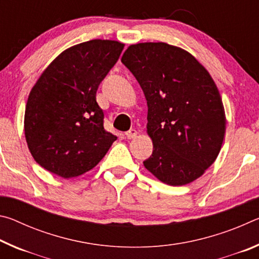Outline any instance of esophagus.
<instances>
[{
  "mask_svg": "<svg viewBox=\"0 0 259 259\" xmlns=\"http://www.w3.org/2000/svg\"><path fill=\"white\" fill-rule=\"evenodd\" d=\"M137 130L136 129H130L129 131H126L125 133V137L128 138V139H134V138H136L137 137Z\"/></svg>",
  "mask_w": 259,
  "mask_h": 259,
  "instance_id": "34e87169",
  "label": "esophagus"
}]
</instances>
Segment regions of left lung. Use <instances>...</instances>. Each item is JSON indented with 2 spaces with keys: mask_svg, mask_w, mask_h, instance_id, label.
<instances>
[{
  "mask_svg": "<svg viewBox=\"0 0 259 259\" xmlns=\"http://www.w3.org/2000/svg\"><path fill=\"white\" fill-rule=\"evenodd\" d=\"M121 61L147 100L153 153L145 168L171 186L202 176L217 159L226 129L224 105L209 72L190 52L164 42L131 45Z\"/></svg>",
  "mask_w": 259,
  "mask_h": 259,
  "instance_id": "8db88e82",
  "label": "left lung"
}]
</instances>
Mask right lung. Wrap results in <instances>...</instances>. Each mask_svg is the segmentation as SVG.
I'll list each match as a JSON object with an SVG mask.
<instances>
[{
    "instance_id": "right-lung-1",
    "label": "right lung",
    "mask_w": 259,
    "mask_h": 259,
    "mask_svg": "<svg viewBox=\"0 0 259 259\" xmlns=\"http://www.w3.org/2000/svg\"><path fill=\"white\" fill-rule=\"evenodd\" d=\"M124 45L91 40L57 57L30 90L25 137L34 160L48 171L73 178L89 171L116 136L104 129L96 93L119 59Z\"/></svg>"
}]
</instances>
